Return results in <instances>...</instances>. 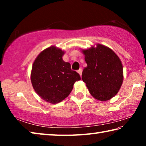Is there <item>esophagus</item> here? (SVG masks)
<instances>
[{"label":"esophagus","mask_w":146,"mask_h":146,"mask_svg":"<svg viewBox=\"0 0 146 146\" xmlns=\"http://www.w3.org/2000/svg\"><path fill=\"white\" fill-rule=\"evenodd\" d=\"M77 72L80 74V75L81 76V75H82V68H80L79 70L77 71Z\"/></svg>","instance_id":"1"}]
</instances>
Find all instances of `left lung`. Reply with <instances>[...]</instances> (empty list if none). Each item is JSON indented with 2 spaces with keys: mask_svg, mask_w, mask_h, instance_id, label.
Listing matches in <instances>:
<instances>
[{
  "mask_svg": "<svg viewBox=\"0 0 146 146\" xmlns=\"http://www.w3.org/2000/svg\"><path fill=\"white\" fill-rule=\"evenodd\" d=\"M88 66L82 79L96 99L110 100L118 93L123 82L122 62L114 51L101 44L83 50Z\"/></svg>",
  "mask_w": 146,
  "mask_h": 146,
  "instance_id": "left-lung-1",
  "label": "left lung"
}]
</instances>
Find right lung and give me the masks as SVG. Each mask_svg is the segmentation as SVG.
I'll list each match as a JSON object with an SVG mask.
<instances>
[{
	"instance_id": "1",
	"label": "right lung",
	"mask_w": 146,
	"mask_h": 146,
	"mask_svg": "<svg viewBox=\"0 0 146 146\" xmlns=\"http://www.w3.org/2000/svg\"><path fill=\"white\" fill-rule=\"evenodd\" d=\"M64 52L51 46L39 54L32 66L31 80L36 93L46 102L56 104L70 95L81 78L62 59Z\"/></svg>"
}]
</instances>
